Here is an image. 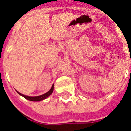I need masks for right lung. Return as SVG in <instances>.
Here are the masks:
<instances>
[{"label":"right lung","instance_id":"add662e5","mask_svg":"<svg viewBox=\"0 0 131 131\" xmlns=\"http://www.w3.org/2000/svg\"><path fill=\"white\" fill-rule=\"evenodd\" d=\"M53 89H54V84L52 85V87L50 89V91H49L47 92H46V94L41 95L39 96H37V97H29V96H27V95H25L21 94L19 93V92H18L17 91H16L18 92V94L21 95L22 97H23L24 98H25L27 100H29L30 101H34V102H37V101H40V100H42L43 99L47 98L49 96H50L51 94H52L53 91Z\"/></svg>","mask_w":131,"mask_h":131}]
</instances>
